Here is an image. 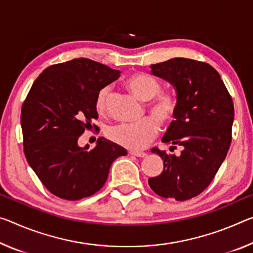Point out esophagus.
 <instances>
[{"mask_svg":"<svg viewBox=\"0 0 253 253\" xmlns=\"http://www.w3.org/2000/svg\"><path fill=\"white\" fill-rule=\"evenodd\" d=\"M129 154L134 155V156H137V158H145V156H146V153H144V152H133V151H130Z\"/></svg>","mask_w":253,"mask_h":253,"instance_id":"1","label":"esophagus"}]
</instances>
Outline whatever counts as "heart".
<instances>
[{"mask_svg": "<svg viewBox=\"0 0 253 253\" xmlns=\"http://www.w3.org/2000/svg\"><path fill=\"white\" fill-rule=\"evenodd\" d=\"M126 85L135 97L142 101H150L147 106L148 112L156 120L145 118L138 123L111 126L108 128L107 136L112 142L129 150H141L158 135V123L166 126L172 122L177 110V100L170 93H161V83L146 73H135L128 76ZM108 94L109 86L103 87L98 93L95 100L98 112L105 110Z\"/></svg>", "mask_w": 253, "mask_h": 253, "instance_id": "1", "label": "heart"}]
</instances>
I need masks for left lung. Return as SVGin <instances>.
Segmentation results:
<instances>
[{
    "instance_id": "1",
    "label": "left lung",
    "mask_w": 253,
    "mask_h": 253,
    "mask_svg": "<svg viewBox=\"0 0 253 253\" xmlns=\"http://www.w3.org/2000/svg\"><path fill=\"white\" fill-rule=\"evenodd\" d=\"M152 75L169 82L177 94L174 120L162 137L170 151L153 148L163 160V171L148 179L163 198L187 200L206 189L226 158L234 122L233 101L220 75L210 64L175 57L152 64Z\"/></svg>"
}]
</instances>
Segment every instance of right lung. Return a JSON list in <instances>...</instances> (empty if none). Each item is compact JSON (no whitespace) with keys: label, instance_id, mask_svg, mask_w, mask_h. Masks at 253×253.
Segmentation results:
<instances>
[{"label":"right lung","instance_id":"obj_1","mask_svg":"<svg viewBox=\"0 0 253 253\" xmlns=\"http://www.w3.org/2000/svg\"><path fill=\"white\" fill-rule=\"evenodd\" d=\"M120 72L89 58H74L42 71L21 109L28 163L51 194L66 200L89 197L107 181L112 162L127 151L98 138L93 150L79 146L98 118L97 95Z\"/></svg>","mask_w":253,"mask_h":253}]
</instances>
